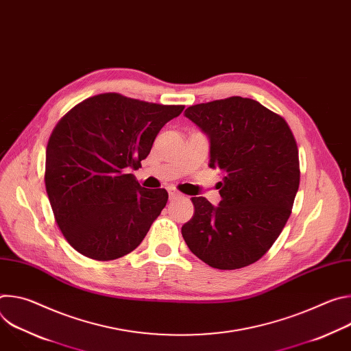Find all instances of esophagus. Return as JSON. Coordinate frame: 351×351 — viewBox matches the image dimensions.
I'll return each mask as SVG.
<instances>
[{"label":"esophagus","instance_id":"esophagus-1","mask_svg":"<svg viewBox=\"0 0 351 351\" xmlns=\"http://www.w3.org/2000/svg\"><path fill=\"white\" fill-rule=\"evenodd\" d=\"M168 193H169V197H171V198H176V197H180V195H182L175 187H168Z\"/></svg>","mask_w":351,"mask_h":351}]
</instances>
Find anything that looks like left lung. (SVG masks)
<instances>
[{"mask_svg":"<svg viewBox=\"0 0 351 351\" xmlns=\"http://www.w3.org/2000/svg\"><path fill=\"white\" fill-rule=\"evenodd\" d=\"M210 138V168L223 172L214 207L193 197L182 226L190 252L217 269L258 261L285 228L300 184L298 149L286 121L256 99L229 97L184 111Z\"/></svg>","mask_w":351,"mask_h":351,"instance_id":"1","label":"left lung"}]
</instances>
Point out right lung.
<instances>
[{
	"label": "right lung",
	"instance_id": "obj_1",
	"mask_svg": "<svg viewBox=\"0 0 351 351\" xmlns=\"http://www.w3.org/2000/svg\"><path fill=\"white\" fill-rule=\"evenodd\" d=\"M183 108L104 93L57 123L47 144L44 182L56 221L77 253L111 261L143 241L168 193L141 187L129 172Z\"/></svg>",
	"mask_w": 351,
	"mask_h": 351
}]
</instances>
